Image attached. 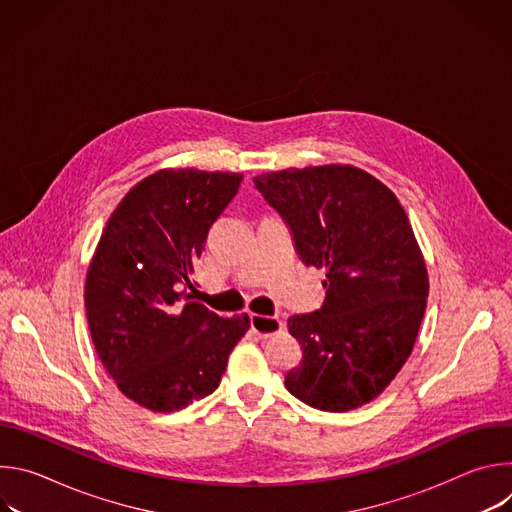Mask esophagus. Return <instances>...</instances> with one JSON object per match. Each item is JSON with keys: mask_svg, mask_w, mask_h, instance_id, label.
Segmentation results:
<instances>
[{"mask_svg": "<svg viewBox=\"0 0 512 512\" xmlns=\"http://www.w3.org/2000/svg\"><path fill=\"white\" fill-rule=\"evenodd\" d=\"M249 324H251V330L255 334H259L261 338H269V336H273L275 332H279L283 328V322L279 318L261 316V314H251Z\"/></svg>", "mask_w": 512, "mask_h": 512, "instance_id": "34e87169", "label": "esophagus"}]
</instances>
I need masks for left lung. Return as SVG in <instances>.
Masks as SVG:
<instances>
[{
	"instance_id": "left-lung-1",
	"label": "left lung",
	"mask_w": 512,
	"mask_h": 512,
	"mask_svg": "<svg viewBox=\"0 0 512 512\" xmlns=\"http://www.w3.org/2000/svg\"><path fill=\"white\" fill-rule=\"evenodd\" d=\"M253 182L294 235L300 259L326 271L322 308L287 320L302 344L287 391L334 413L373 401L409 358L429 294L403 206L354 166L289 168Z\"/></svg>"
}]
</instances>
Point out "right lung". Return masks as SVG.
<instances>
[{
	"label": "right lung",
	"mask_w": 512,
	"mask_h": 512,
	"mask_svg": "<svg viewBox=\"0 0 512 512\" xmlns=\"http://www.w3.org/2000/svg\"><path fill=\"white\" fill-rule=\"evenodd\" d=\"M241 174L160 170L135 184L107 221L91 259L85 308L95 350L119 391L170 413L208 397L249 316L223 318L192 300L210 227Z\"/></svg>",
	"instance_id": "add662e5"
}]
</instances>
